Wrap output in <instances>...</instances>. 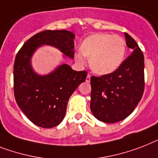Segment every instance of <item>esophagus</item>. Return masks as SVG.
<instances>
[{"label": "esophagus", "instance_id": "esophagus-1", "mask_svg": "<svg viewBox=\"0 0 158 158\" xmlns=\"http://www.w3.org/2000/svg\"><path fill=\"white\" fill-rule=\"evenodd\" d=\"M91 80V75H88V76H87V78H86V82H88V83H89Z\"/></svg>", "mask_w": 158, "mask_h": 158}]
</instances>
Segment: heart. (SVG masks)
I'll use <instances>...</instances> for the list:
<instances>
[{
	"label": "heart",
	"mask_w": 158,
	"mask_h": 158,
	"mask_svg": "<svg viewBox=\"0 0 158 158\" xmlns=\"http://www.w3.org/2000/svg\"><path fill=\"white\" fill-rule=\"evenodd\" d=\"M126 42L118 35L98 33L87 37L80 49L75 53V60L81 66L90 57V66L98 75H106L116 71L123 62Z\"/></svg>",
	"instance_id": "obj_1"
}]
</instances>
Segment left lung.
<instances>
[{
  "instance_id": "obj_1",
  "label": "left lung",
  "mask_w": 158,
  "mask_h": 158,
  "mask_svg": "<svg viewBox=\"0 0 158 158\" xmlns=\"http://www.w3.org/2000/svg\"><path fill=\"white\" fill-rule=\"evenodd\" d=\"M124 35L131 54L114 72L91 78V111L106 123L127 118L141 100L144 89L143 52L132 37L127 33Z\"/></svg>"
}]
</instances>
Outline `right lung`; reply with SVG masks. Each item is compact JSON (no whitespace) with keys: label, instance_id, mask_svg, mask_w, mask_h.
<instances>
[{"label":"right lung","instance_id":"right-lung-1","mask_svg":"<svg viewBox=\"0 0 158 158\" xmlns=\"http://www.w3.org/2000/svg\"><path fill=\"white\" fill-rule=\"evenodd\" d=\"M75 34L66 30L44 31L26 41L16 55L14 66V90L18 106L31 123L52 128L65 118L68 101L88 73L76 71L67 64L57 66L47 75L32 68L31 57L40 47L48 45L74 58Z\"/></svg>","mask_w":158,"mask_h":158}]
</instances>
